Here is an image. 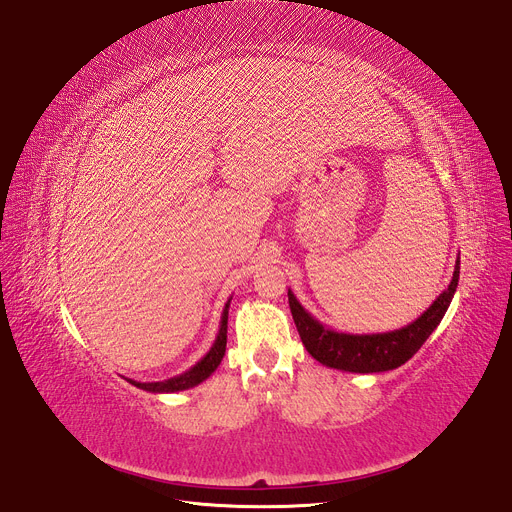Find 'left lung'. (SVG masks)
Segmentation results:
<instances>
[{"instance_id": "obj_1", "label": "left lung", "mask_w": 512, "mask_h": 512, "mask_svg": "<svg viewBox=\"0 0 512 512\" xmlns=\"http://www.w3.org/2000/svg\"><path fill=\"white\" fill-rule=\"evenodd\" d=\"M459 272L461 259H456L452 280L448 288L432 303V307H429L421 317H417L413 324L384 334L334 332L324 324H319L315 317H311L290 290L288 305L307 353L315 361L324 363L326 367L353 373L390 371L405 365L423 346L429 334L438 328L454 297V290L459 286Z\"/></svg>"}]
</instances>
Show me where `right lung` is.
I'll list each match as a JSON object with an SVG mask.
<instances>
[{"instance_id":"add662e5","label":"right lung","mask_w":512,"mask_h":512,"mask_svg":"<svg viewBox=\"0 0 512 512\" xmlns=\"http://www.w3.org/2000/svg\"><path fill=\"white\" fill-rule=\"evenodd\" d=\"M228 307H230V301L226 303L224 313H222L218 338H215L213 346L209 348V353H207L197 365H193L188 371H184V373H180V375H174V378L164 380V382H134V380H128V382H130L132 386L141 388V390H147V392H180V390H188V388H193V386L201 384L203 380H207L209 375H211L215 369H218V365L222 363L224 353H226Z\"/></svg>"}]
</instances>
